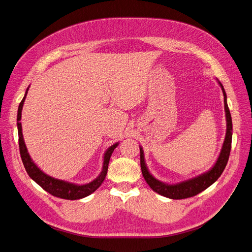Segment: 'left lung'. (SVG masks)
Instances as JSON below:
<instances>
[{
    "instance_id": "8db88e82",
    "label": "left lung",
    "mask_w": 252,
    "mask_h": 252,
    "mask_svg": "<svg viewBox=\"0 0 252 252\" xmlns=\"http://www.w3.org/2000/svg\"><path fill=\"white\" fill-rule=\"evenodd\" d=\"M218 81V79H217ZM222 93L224 95V109H225V117H226V134L225 140L223 142V146L221 149V152L219 154V157L217 161L213 165V167L199 176H196L194 178L182 181L176 184H168V183H164L156 179L149 171L146 161H145V155L144 150L142 147H140L141 152V168L143 176L148 183V185L158 194L162 195L164 197L170 198V199H185L193 197L202 191L206 190L208 187H210L213 183H215L218 178L223 173L228 158H229L230 150H231V141H232V119L230 110L228 108L227 104V95L224 90V87L220 81H218Z\"/></svg>"
}]
</instances>
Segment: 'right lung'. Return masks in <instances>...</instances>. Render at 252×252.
I'll return each mask as SVG.
<instances>
[{
	"label": "right lung",
	"instance_id": "right-lung-1",
	"mask_svg": "<svg viewBox=\"0 0 252 252\" xmlns=\"http://www.w3.org/2000/svg\"><path fill=\"white\" fill-rule=\"evenodd\" d=\"M30 87V86H29ZM29 87L27 88L24 97H23L22 101L19 104L18 108V114H17V126H18V134H19V148H20V155L23 165H24L28 175L30 178L35 181L37 184L42 187L45 191L50 193L51 195L61 198V199H66V200H77L81 199L84 197H87L88 195L93 194L99 186L102 184V182L105 179V176L107 174V169H108V163L111 157L112 152L114 151L118 146L119 143L113 144L110 146L104 153L103 156V163H102V169L100 174L94 180L87 184L79 185V184H74V183L67 182L64 180H59L55 179L47 174H45L35 163L33 159L31 158L27 147L24 142V138H23V132H22V124H21V118H22V109L23 105H24L25 98L27 96Z\"/></svg>",
	"mask_w": 252,
	"mask_h": 252
}]
</instances>
